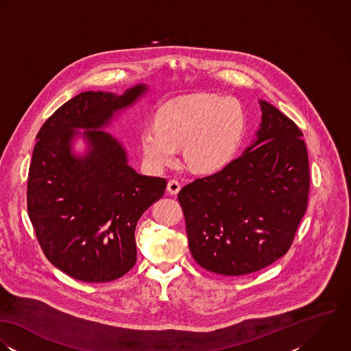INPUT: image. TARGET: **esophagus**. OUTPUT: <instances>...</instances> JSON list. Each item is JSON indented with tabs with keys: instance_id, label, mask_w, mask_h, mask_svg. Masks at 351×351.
Segmentation results:
<instances>
[{
	"instance_id": "1",
	"label": "esophagus",
	"mask_w": 351,
	"mask_h": 351,
	"mask_svg": "<svg viewBox=\"0 0 351 351\" xmlns=\"http://www.w3.org/2000/svg\"><path fill=\"white\" fill-rule=\"evenodd\" d=\"M167 190H168V193H169V194L176 195V194L180 191V183H179L178 180L172 179V180H169V182H168V184H167Z\"/></svg>"
}]
</instances>
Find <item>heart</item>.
<instances>
[{
  "instance_id": "b5f03b06",
  "label": "heart",
  "mask_w": 351,
  "mask_h": 351,
  "mask_svg": "<svg viewBox=\"0 0 351 351\" xmlns=\"http://www.w3.org/2000/svg\"><path fill=\"white\" fill-rule=\"evenodd\" d=\"M154 125L143 129L140 138L143 157L153 168L173 165L184 146L191 169L213 173L234 157L245 134L247 114L234 99L197 95L161 106Z\"/></svg>"
}]
</instances>
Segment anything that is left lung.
Listing matches in <instances>:
<instances>
[{
    "instance_id": "8db88e82",
    "label": "left lung",
    "mask_w": 351,
    "mask_h": 351,
    "mask_svg": "<svg viewBox=\"0 0 351 351\" xmlns=\"http://www.w3.org/2000/svg\"><path fill=\"white\" fill-rule=\"evenodd\" d=\"M259 103L256 141L178 195L193 258L221 276L251 274L278 261L306 211L309 162L302 133L278 108Z\"/></svg>"
}]
</instances>
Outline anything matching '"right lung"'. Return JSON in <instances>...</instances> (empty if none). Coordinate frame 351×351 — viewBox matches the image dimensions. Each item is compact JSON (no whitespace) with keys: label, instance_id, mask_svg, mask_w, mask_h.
I'll return each mask as SVG.
<instances>
[{"label":"right lung","instance_id":"add662e5","mask_svg":"<svg viewBox=\"0 0 351 351\" xmlns=\"http://www.w3.org/2000/svg\"><path fill=\"white\" fill-rule=\"evenodd\" d=\"M146 92L140 84L121 96L82 92L40 128L27 184V209L46 258L71 278L118 280L137 261L136 226L165 191L167 180L143 176L129 164L121 142L100 130L114 112ZM75 128L90 150L74 156Z\"/></svg>","mask_w":351,"mask_h":351}]
</instances>
